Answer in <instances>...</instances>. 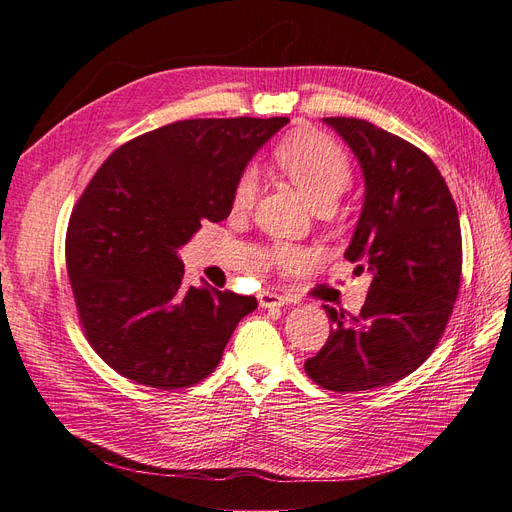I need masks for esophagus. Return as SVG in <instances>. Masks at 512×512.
<instances>
[{"instance_id": "34e87169", "label": "esophagus", "mask_w": 512, "mask_h": 512, "mask_svg": "<svg viewBox=\"0 0 512 512\" xmlns=\"http://www.w3.org/2000/svg\"><path fill=\"white\" fill-rule=\"evenodd\" d=\"M258 301H260V305L262 307H282L284 303H286V297L284 294H280V292H273V290H262L260 294H258Z\"/></svg>"}]
</instances>
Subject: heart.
I'll use <instances>...</instances> for the list:
<instances>
[{"label": "heart", "mask_w": 512, "mask_h": 512, "mask_svg": "<svg viewBox=\"0 0 512 512\" xmlns=\"http://www.w3.org/2000/svg\"><path fill=\"white\" fill-rule=\"evenodd\" d=\"M275 158L316 209L333 207L335 200L352 183V166L344 149L322 134L290 136L277 147ZM258 194L260 170L250 164L237 177L235 190H232V207L239 211L250 209ZM267 260L277 267H297L307 260V252L303 247L277 241L267 250Z\"/></svg>", "instance_id": "obj_1"}]
</instances>
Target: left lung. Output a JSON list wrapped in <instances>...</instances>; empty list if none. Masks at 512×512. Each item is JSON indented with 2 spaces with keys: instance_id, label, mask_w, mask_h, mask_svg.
Listing matches in <instances>:
<instances>
[{
  "instance_id": "obj_1",
  "label": "left lung",
  "mask_w": 512,
  "mask_h": 512,
  "mask_svg": "<svg viewBox=\"0 0 512 512\" xmlns=\"http://www.w3.org/2000/svg\"><path fill=\"white\" fill-rule=\"evenodd\" d=\"M359 158L365 205L346 258L371 284L361 312L324 305L333 331L305 361L335 393L397 382L436 350L461 282V228L451 190L425 151L374 123L324 117Z\"/></svg>"
}]
</instances>
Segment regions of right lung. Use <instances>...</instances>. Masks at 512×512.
<instances>
[{
    "mask_svg": "<svg viewBox=\"0 0 512 512\" xmlns=\"http://www.w3.org/2000/svg\"><path fill=\"white\" fill-rule=\"evenodd\" d=\"M288 117L183 119L115 149L74 205L66 267L81 329L117 374L160 391L218 367L254 297L183 284L177 247L222 222L256 149Z\"/></svg>",
    "mask_w": 512,
    "mask_h": 512,
    "instance_id": "obj_1",
    "label": "right lung"
}]
</instances>
